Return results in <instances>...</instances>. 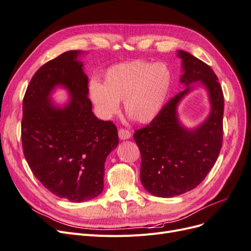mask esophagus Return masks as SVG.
Returning <instances> with one entry per match:
<instances>
[{
  "label": "esophagus",
  "mask_w": 251,
  "mask_h": 251,
  "mask_svg": "<svg viewBox=\"0 0 251 251\" xmlns=\"http://www.w3.org/2000/svg\"><path fill=\"white\" fill-rule=\"evenodd\" d=\"M118 136L120 140H126L128 138H131V132H128L127 130H125V128H119L118 131Z\"/></svg>",
  "instance_id": "1"
}]
</instances>
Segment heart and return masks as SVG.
Returning <instances> with one entry per match:
<instances>
[{
  "instance_id": "b5f03b06",
  "label": "heart",
  "mask_w": 251,
  "mask_h": 251,
  "mask_svg": "<svg viewBox=\"0 0 251 251\" xmlns=\"http://www.w3.org/2000/svg\"><path fill=\"white\" fill-rule=\"evenodd\" d=\"M173 85L170 68L162 63L146 60L111 67L103 83L90 85V97L102 119H109L119 111L124 100L126 113L140 124L155 119L168 101Z\"/></svg>"
}]
</instances>
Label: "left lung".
I'll list each match as a JSON object with an SVG mask.
<instances>
[{
    "mask_svg": "<svg viewBox=\"0 0 251 251\" xmlns=\"http://www.w3.org/2000/svg\"><path fill=\"white\" fill-rule=\"evenodd\" d=\"M180 82L185 88L164 105L146 127L137 130L134 140L141 154L140 180L146 191L156 197L172 198L192 191L206 177L222 147L224 97L211 68L183 50ZM198 86L207 91L211 110L202 123L187 128L180 123L177 107Z\"/></svg>",
    "mask_w": 251,
    "mask_h": 251,
    "instance_id": "1",
    "label": "left lung"
}]
</instances>
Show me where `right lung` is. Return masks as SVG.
Masks as SVG:
<instances>
[{"label": "right lung", "instance_id": "obj_1", "mask_svg": "<svg viewBox=\"0 0 251 251\" xmlns=\"http://www.w3.org/2000/svg\"><path fill=\"white\" fill-rule=\"evenodd\" d=\"M83 53L67 51L36 71L22 119L23 151L35 178L52 194L76 203L102 193L105 159L119 143L116 126L92 112L79 59ZM57 87L70 94L64 104L51 100Z\"/></svg>", "mask_w": 251, "mask_h": 251}]
</instances>
